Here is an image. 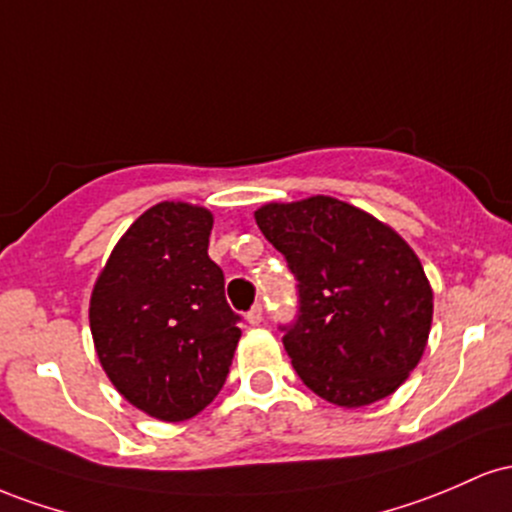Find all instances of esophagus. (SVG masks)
Segmentation results:
<instances>
[{"label": "esophagus", "mask_w": 512, "mask_h": 512, "mask_svg": "<svg viewBox=\"0 0 512 512\" xmlns=\"http://www.w3.org/2000/svg\"><path fill=\"white\" fill-rule=\"evenodd\" d=\"M246 321H249L251 326H258L263 321V307L261 304H256V307L249 309V314H246Z\"/></svg>", "instance_id": "34e87169"}]
</instances>
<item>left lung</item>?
<instances>
[{"mask_svg":"<svg viewBox=\"0 0 512 512\" xmlns=\"http://www.w3.org/2000/svg\"><path fill=\"white\" fill-rule=\"evenodd\" d=\"M256 225L297 278V319L280 331L300 380L346 409L396 392L433 321V290L411 246L329 195L263 205Z\"/></svg>","mask_w":512,"mask_h":512,"instance_id":"1","label":"left lung"}]
</instances>
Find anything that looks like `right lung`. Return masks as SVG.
Segmentation results:
<instances>
[{
  "label": "right lung",
  "mask_w": 512,
  "mask_h": 512,
  "mask_svg": "<svg viewBox=\"0 0 512 512\" xmlns=\"http://www.w3.org/2000/svg\"><path fill=\"white\" fill-rule=\"evenodd\" d=\"M212 212L157 203L132 222L96 280L89 324L108 380L159 421L193 418L220 394L241 329L208 256Z\"/></svg>",
  "instance_id": "1"
}]
</instances>
